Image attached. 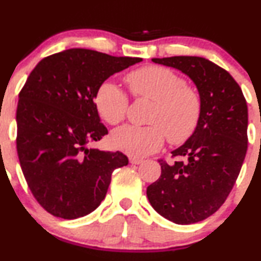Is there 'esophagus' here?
Returning a JSON list of instances; mask_svg holds the SVG:
<instances>
[{
	"mask_svg": "<svg viewBox=\"0 0 261 261\" xmlns=\"http://www.w3.org/2000/svg\"><path fill=\"white\" fill-rule=\"evenodd\" d=\"M142 162H143L142 159H140V158H130V163H131V164L139 165V164H141V163H142Z\"/></svg>",
	"mask_w": 261,
	"mask_h": 261,
	"instance_id": "34e87169",
	"label": "esophagus"
}]
</instances>
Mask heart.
<instances>
[{"instance_id":"1","label":"heart","mask_w":261,"mask_h":261,"mask_svg":"<svg viewBox=\"0 0 261 261\" xmlns=\"http://www.w3.org/2000/svg\"><path fill=\"white\" fill-rule=\"evenodd\" d=\"M126 83L137 98L154 102L150 111L149 126L125 125L112 135L115 148L131 156L149 155L163 146L165 135L169 142H185L197 127L202 103L198 93L187 86L186 80L163 67H146L127 74ZM99 115L111 125L126 117L128 98L118 85L106 81L96 95Z\"/></svg>"}]
</instances>
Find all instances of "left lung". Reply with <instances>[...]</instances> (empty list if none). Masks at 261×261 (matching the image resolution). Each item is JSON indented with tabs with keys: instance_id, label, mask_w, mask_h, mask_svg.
<instances>
[{
	"instance_id": "1",
	"label": "left lung",
	"mask_w": 261,
	"mask_h": 261,
	"mask_svg": "<svg viewBox=\"0 0 261 261\" xmlns=\"http://www.w3.org/2000/svg\"><path fill=\"white\" fill-rule=\"evenodd\" d=\"M186 74L198 90L202 109L193 134L161 159L162 175L147 187L150 205L165 219L190 225L213 215L230 194L248 148V108L228 71L202 57L153 58Z\"/></svg>"
}]
</instances>
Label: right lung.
<instances>
[{
	"instance_id": "obj_1",
	"label": "right lung",
	"mask_w": 261,
	"mask_h": 261,
	"mask_svg": "<svg viewBox=\"0 0 261 261\" xmlns=\"http://www.w3.org/2000/svg\"><path fill=\"white\" fill-rule=\"evenodd\" d=\"M142 61L70 48L43 58L19 93L17 150L31 193L49 214L77 219L105 199L112 172L127 165L121 152L89 148L108 130L95 98L99 86Z\"/></svg>"
}]
</instances>
